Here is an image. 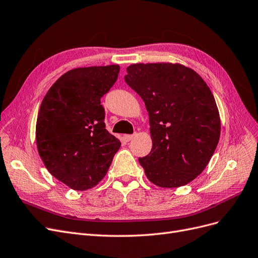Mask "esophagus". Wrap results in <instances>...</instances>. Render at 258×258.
Segmentation results:
<instances>
[{
	"label": "esophagus",
	"mask_w": 258,
	"mask_h": 258,
	"mask_svg": "<svg viewBox=\"0 0 258 258\" xmlns=\"http://www.w3.org/2000/svg\"><path fill=\"white\" fill-rule=\"evenodd\" d=\"M135 136H136L135 134H133V135H124L123 138H124V140H125V141H131V140L134 139Z\"/></svg>",
	"instance_id": "34e87169"
}]
</instances>
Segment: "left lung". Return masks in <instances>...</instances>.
I'll return each instance as SVG.
<instances>
[{"label":"left lung","mask_w":258,"mask_h":258,"mask_svg":"<svg viewBox=\"0 0 258 258\" xmlns=\"http://www.w3.org/2000/svg\"><path fill=\"white\" fill-rule=\"evenodd\" d=\"M124 81L144 100L153 147L139 163L149 180L184 186L201 174L220 137L214 95L196 71L179 63H135Z\"/></svg>","instance_id":"obj_1"}]
</instances>
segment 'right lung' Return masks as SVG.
<instances>
[{
	"mask_svg": "<svg viewBox=\"0 0 258 258\" xmlns=\"http://www.w3.org/2000/svg\"><path fill=\"white\" fill-rule=\"evenodd\" d=\"M120 67H88L62 74L46 92L36 123L39 155L49 172L74 190L98 185L121 142L105 125L101 98Z\"/></svg>",
	"mask_w": 258,
	"mask_h": 258,
	"instance_id": "1",
	"label": "right lung"
}]
</instances>
